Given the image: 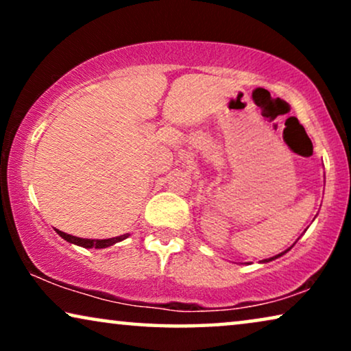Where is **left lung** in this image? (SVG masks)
I'll use <instances>...</instances> for the list:
<instances>
[{"instance_id": "obj_1", "label": "left lung", "mask_w": 351, "mask_h": 351, "mask_svg": "<svg viewBox=\"0 0 351 351\" xmlns=\"http://www.w3.org/2000/svg\"><path fill=\"white\" fill-rule=\"evenodd\" d=\"M291 249V247H289ZM289 249H286V251H282V252H280V254H276V256H273V257H270V258H263L262 261V263H267V262H271V261H275V258H278V257H281V256H285V254L289 251Z\"/></svg>"}]
</instances>
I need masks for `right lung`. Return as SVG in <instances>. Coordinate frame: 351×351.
I'll list each match as a JSON object with an SVG mask.
<instances>
[{
  "instance_id": "obj_1",
  "label": "right lung",
  "mask_w": 351,
  "mask_h": 351,
  "mask_svg": "<svg viewBox=\"0 0 351 351\" xmlns=\"http://www.w3.org/2000/svg\"><path fill=\"white\" fill-rule=\"evenodd\" d=\"M56 233L59 234L60 238H64L65 241H69L71 244H76V246L86 247V249H105L113 246L123 239L129 238V233L121 234V237H114V238H107V239H89V238H80V237H73V234H69L65 232H60V230L56 228Z\"/></svg>"
}]
</instances>
